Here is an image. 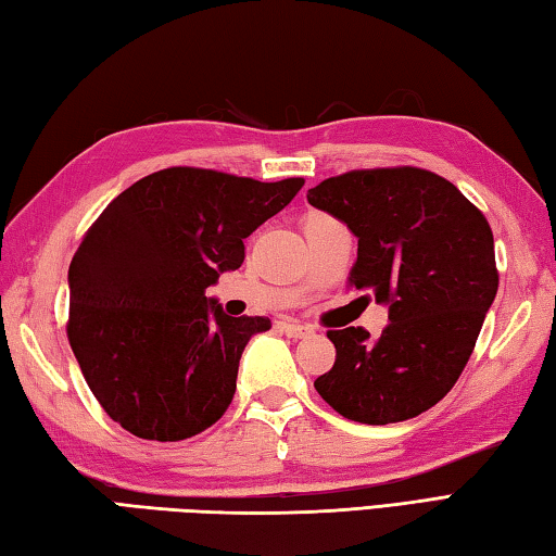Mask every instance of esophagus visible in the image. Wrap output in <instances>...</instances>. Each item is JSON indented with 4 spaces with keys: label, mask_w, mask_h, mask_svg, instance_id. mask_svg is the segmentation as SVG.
<instances>
[{
    "label": "esophagus",
    "mask_w": 556,
    "mask_h": 556,
    "mask_svg": "<svg viewBox=\"0 0 556 556\" xmlns=\"http://www.w3.org/2000/svg\"><path fill=\"white\" fill-rule=\"evenodd\" d=\"M280 329L286 331V337L288 339H305V337H309L312 333V327H305V324H300V321H282L280 324Z\"/></svg>",
    "instance_id": "1"
}]
</instances>
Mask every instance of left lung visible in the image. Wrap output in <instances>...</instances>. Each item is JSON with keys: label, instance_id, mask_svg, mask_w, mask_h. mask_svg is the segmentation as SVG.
Returning <instances> with one entry per match:
<instances>
[{"label": "left lung", "instance_id": "left-lung-1", "mask_svg": "<svg viewBox=\"0 0 556 556\" xmlns=\"http://www.w3.org/2000/svg\"><path fill=\"white\" fill-rule=\"evenodd\" d=\"M307 201L358 237L349 282L390 307L380 339L363 327L327 333L337 363L314 387L333 412L368 426L428 412L463 375L496 298L486 217L457 186L416 166L331 176Z\"/></svg>", "mask_w": 556, "mask_h": 556}]
</instances>
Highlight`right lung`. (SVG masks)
Returning <instances> with one entry per match:
<instances>
[{"label": "right lung", "mask_w": 556, "mask_h": 556, "mask_svg": "<svg viewBox=\"0 0 556 556\" xmlns=\"http://www.w3.org/2000/svg\"><path fill=\"white\" fill-rule=\"evenodd\" d=\"M305 179L264 184L195 166L154 172L113 198L70 264L67 339L115 424L174 443L211 428L268 317H229L205 290Z\"/></svg>", "instance_id": "add662e5"}]
</instances>
